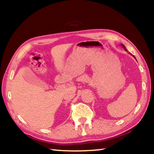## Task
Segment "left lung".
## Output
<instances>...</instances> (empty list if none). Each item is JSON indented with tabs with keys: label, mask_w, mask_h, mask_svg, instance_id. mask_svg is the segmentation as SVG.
<instances>
[{
	"label": "left lung",
	"mask_w": 154,
	"mask_h": 154,
	"mask_svg": "<svg viewBox=\"0 0 154 154\" xmlns=\"http://www.w3.org/2000/svg\"><path fill=\"white\" fill-rule=\"evenodd\" d=\"M122 47H123V48H124V49H125V50H126V51H127V49H126V48H125V46H124V45H123V44H122ZM133 57H134V58L135 59H136V58H135V57H134V56H133Z\"/></svg>",
	"instance_id": "1"
}]
</instances>
